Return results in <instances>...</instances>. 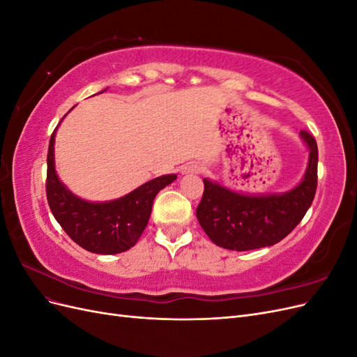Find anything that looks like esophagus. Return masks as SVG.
Masks as SVG:
<instances>
[{"label":"esophagus","instance_id":"1","mask_svg":"<svg viewBox=\"0 0 357 357\" xmlns=\"http://www.w3.org/2000/svg\"><path fill=\"white\" fill-rule=\"evenodd\" d=\"M183 174H201L202 167L199 164H195V162H190V164H186L181 168Z\"/></svg>","mask_w":357,"mask_h":357}]
</instances>
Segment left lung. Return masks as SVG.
<instances>
[{"label": "left lung", "instance_id": "1", "mask_svg": "<svg viewBox=\"0 0 357 357\" xmlns=\"http://www.w3.org/2000/svg\"><path fill=\"white\" fill-rule=\"evenodd\" d=\"M310 150L305 176L296 188L274 195H244L204 178L197 218L219 247L245 252L274 245L304 219L317 189L319 150L314 137L301 131Z\"/></svg>", "mask_w": 357, "mask_h": 357}]
</instances>
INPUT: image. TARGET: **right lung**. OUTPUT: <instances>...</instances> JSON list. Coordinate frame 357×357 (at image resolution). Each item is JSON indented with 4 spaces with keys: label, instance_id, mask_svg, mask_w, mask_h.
Segmentation results:
<instances>
[{
    "label": "right lung",
    "instance_id": "add662e5",
    "mask_svg": "<svg viewBox=\"0 0 357 357\" xmlns=\"http://www.w3.org/2000/svg\"><path fill=\"white\" fill-rule=\"evenodd\" d=\"M55 134L56 129L49 143L46 180V195L52 214L70 238L84 250L98 255H116L129 250L146 229L158 192L171 185L177 176L156 177L113 201H84L73 195L58 178L53 153Z\"/></svg>",
    "mask_w": 357,
    "mask_h": 357
}]
</instances>
